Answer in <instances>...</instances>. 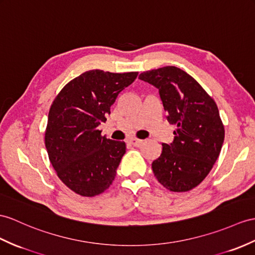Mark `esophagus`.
Returning a JSON list of instances; mask_svg holds the SVG:
<instances>
[{
	"label": "esophagus",
	"instance_id": "esophagus-1",
	"mask_svg": "<svg viewBox=\"0 0 255 255\" xmlns=\"http://www.w3.org/2000/svg\"><path fill=\"white\" fill-rule=\"evenodd\" d=\"M128 142H129V144L134 145V146H139L141 142H142V140L141 139H137V138H131V139H128Z\"/></svg>",
	"mask_w": 255,
	"mask_h": 255
}]
</instances>
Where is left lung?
Instances as JSON below:
<instances>
[{
	"instance_id": "1",
	"label": "left lung",
	"mask_w": 255,
	"mask_h": 255,
	"mask_svg": "<svg viewBox=\"0 0 255 255\" xmlns=\"http://www.w3.org/2000/svg\"><path fill=\"white\" fill-rule=\"evenodd\" d=\"M140 80L159 90L174 139L162 144L151 167L158 182L175 192L197 187L212 170L225 129L214 99L187 72L174 66L142 72Z\"/></svg>"
}]
</instances>
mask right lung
I'll list each match as a JSON object with an SVG mask.
<instances>
[{
  "mask_svg": "<svg viewBox=\"0 0 255 255\" xmlns=\"http://www.w3.org/2000/svg\"><path fill=\"white\" fill-rule=\"evenodd\" d=\"M138 72L90 70L67 83L49 109L45 131L48 158L60 181L83 197L102 194L113 184L126 142L102 136L118 95Z\"/></svg>",
  "mask_w": 255,
  "mask_h": 255,
  "instance_id": "add662e5",
  "label": "right lung"
}]
</instances>
